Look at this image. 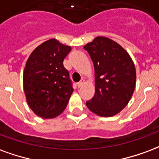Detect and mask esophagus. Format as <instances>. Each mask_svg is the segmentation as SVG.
Here are the masks:
<instances>
[{
	"label": "esophagus",
	"instance_id": "obj_1",
	"mask_svg": "<svg viewBox=\"0 0 159 159\" xmlns=\"http://www.w3.org/2000/svg\"><path fill=\"white\" fill-rule=\"evenodd\" d=\"M84 80H81L80 81V82H78V83H77V84H76V85H77V87H78V88L81 87V86H82V85L84 84Z\"/></svg>",
	"mask_w": 159,
	"mask_h": 159
}]
</instances>
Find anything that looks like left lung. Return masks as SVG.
I'll list each match as a JSON object with an SVG mask.
<instances>
[{"mask_svg":"<svg viewBox=\"0 0 159 159\" xmlns=\"http://www.w3.org/2000/svg\"><path fill=\"white\" fill-rule=\"evenodd\" d=\"M93 62L95 95L86 102L91 112L102 117L119 113L130 100L136 73L125 50L108 38L98 36L84 46Z\"/></svg>","mask_w":159,"mask_h":159,"instance_id":"1","label":"left lung"}]
</instances>
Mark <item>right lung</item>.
<instances>
[{"label": "right lung", "mask_w": 159, "mask_h": 159, "mask_svg": "<svg viewBox=\"0 0 159 159\" xmlns=\"http://www.w3.org/2000/svg\"><path fill=\"white\" fill-rule=\"evenodd\" d=\"M71 51L55 39L36 47L26 62L24 90L34 113L44 119L58 116L67 107L74 91L63 60Z\"/></svg>", "instance_id": "1"}]
</instances>
